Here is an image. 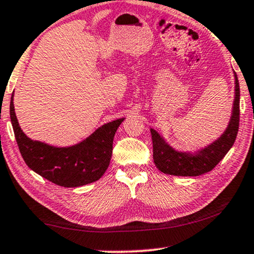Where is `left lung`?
<instances>
[{
    "label": "left lung",
    "mask_w": 254,
    "mask_h": 254,
    "mask_svg": "<svg viewBox=\"0 0 254 254\" xmlns=\"http://www.w3.org/2000/svg\"><path fill=\"white\" fill-rule=\"evenodd\" d=\"M235 96L231 117L223 133L211 143L195 150L184 151L173 148L164 136L150 128L152 151L156 168L163 173L171 176L196 177L209 172L222 161L235 143L239 126V83L236 72Z\"/></svg>",
    "instance_id": "left-lung-1"
}]
</instances>
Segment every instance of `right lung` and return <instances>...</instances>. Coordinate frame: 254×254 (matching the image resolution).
<instances>
[{
  "instance_id": "right-lung-1",
  "label": "right lung",
  "mask_w": 254,
  "mask_h": 254,
  "mask_svg": "<svg viewBox=\"0 0 254 254\" xmlns=\"http://www.w3.org/2000/svg\"><path fill=\"white\" fill-rule=\"evenodd\" d=\"M10 119L20 155L31 170L62 187H79L97 182L109 168L113 150V138L125 118L110 121L97 128L78 143L57 147L32 140L18 124L10 100Z\"/></svg>"
}]
</instances>
